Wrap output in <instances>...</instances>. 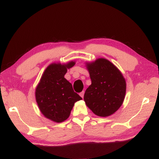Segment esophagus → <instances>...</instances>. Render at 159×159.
Segmentation results:
<instances>
[{"label": "esophagus", "mask_w": 159, "mask_h": 159, "mask_svg": "<svg viewBox=\"0 0 159 159\" xmlns=\"http://www.w3.org/2000/svg\"><path fill=\"white\" fill-rule=\"evenodd\" d=\"M84 91H82V92H81V93H80V95L81 96L82 98H84Z\"/></svg>", "instance_id": "34e87169"}]
</instances>
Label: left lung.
<instances>
[{
  "mask_svg": "<svg viewBox=\"0 0 159 159\" xmlns=\"http://www.w3.org/2000/svg\"><path fill=\"white\" fill-rule=\"evenodd\" d=\"M86 64L92 84L85 91L84 102L98 116H110L123 102L126 91L125 78L107 59L100 58Z\"/></svg>",
  "mask_w": 159,
  "mask_h": 159,
  "instance_id": "1",
  "label": "left lung"
}]
</instances>
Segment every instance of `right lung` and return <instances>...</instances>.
Here are the masks:
<instances>
[{"mask_svg":"<svg viewBox=\"0 0 159 159\" xmlns=\"http://www.w3.org/2000/svg\"><path fill=\"white\" fill-rule=\"evenodd\" d=\"M75 64L73 61L64 64H51L45 70L36 87V100L40 111L46 118L56 123L67 119L75 102L82 99L75 93L72 84L64 78L67 69Z\"/></svg>","mask_w":159,"mask_h":159,"instance_id":"add662e5","label":"right lung"}]
</instances>
